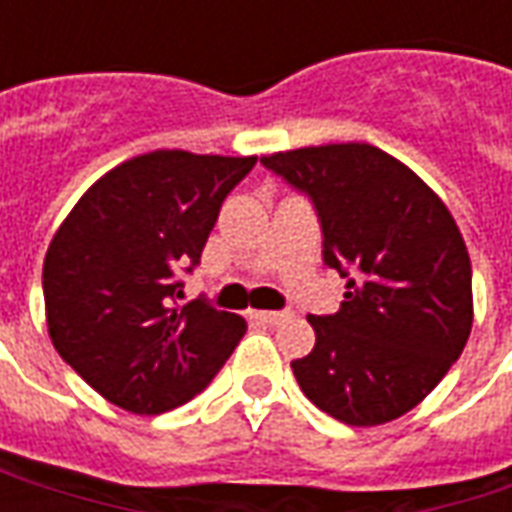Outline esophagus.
I'll list each match as a JSON object with an SVG mask.
<instances>
[{"mask_svg":"<svg viewBox=\"0 0 512 512\" xmlns=\"http://www.w3.org/2000/svg\"><path fill=\"white\" fill-rule=\"evenodd\" d=\"M257 321L263 323H282L288 318V312H279V310H263V312H255Z\"/></svg>","mask_w":512,"mask_h":512,"instance_id":"esophagus-1","label":"esophagus"}]
</instances>
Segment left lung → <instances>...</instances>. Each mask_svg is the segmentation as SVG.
Wrapping results in <instances>:
<instances>
[{"label": "left lung", "instance_id": "8db88e82", "mask_svg": "<svg viewBox=\"0 0 512 512\" xmlns=\"http://www.w3.org/2000/svg\"><path fill=\"white\" fill-rule=\"evenodd\" d=\"M312 202L323 263L345 279L334 315H310L315 348L290 362L329 417L367 428L403 417L458 362L472 332V263L444 202L373 145L260 158Z\"/></svg>", "mask_w": 512, "mask_h": 512}]
</instances>
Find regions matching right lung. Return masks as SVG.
<instances>
[{
	"instance_id": "1",
	"label": "right lung",
	"mask_w": 512,
	"mask_h": 512,
	"mask_svg": "<svg viewBox=\"0 0 512 512\" xmlns=\"http://www.w3.org/2000/svg\"><path fill=\"white\" fill-rule=\"evenodd\" d=\"M255 156L153 150L84 191L43 263V299L57 354L109 403L164 414L211 384L244 337L235 312L194 299L183 279L227 194Z\"/></svg>"
}]
</instances>
